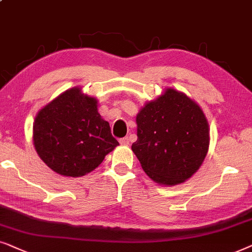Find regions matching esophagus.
Here are the masks:
<instances>
[{"label": "esophagus", "mask_w": 252, "mask_h": 252, "mask_svg": "<svg viewBox=\"0 0 252 252\" xmlns=\"http://www.w3.org/2000/svg\"><path fill=\"white\" fill-rule=\"evenodd\" d=\"M129 142H130L129 137H123V138L120 139V144H121V145H128Z\"/></svg>", "instance_id": "esophagus-1"}]
</instances>
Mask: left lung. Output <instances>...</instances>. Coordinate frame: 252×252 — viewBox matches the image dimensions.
Segmentation results:
<instances>
[{"label":"left lung","mask_w":252,"mask_h":252,"mask_svg":"<svg viewBox=\"0 0 252 252\" xmlns=\"http://www.w3.org/2000/svg\"><path fill=\"white\" fill-rule=\"evenodd\" d=\"M131 149L154 182L176 186L190 179L205 159L209 123L193 100L174 89L147 102L136 117Z\"/></svg>","instance_id":"8db88e82"}]
</instances>
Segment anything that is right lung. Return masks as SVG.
Masks as SVG:
<instances>
[{
  "label": "right lung",
  "mask_w": 252,
  "mask_h": 252,
  "mask_svg": "<svg viewBox=\"0 0 252 252\" xmlns=\"http://www.w3.org/2000/svg\"><path fill=\"white\" fill-rule=\"evenodd\" d=\"M33 143L55 173L80 177L94 170L119 145L98 113V100L79 87L66 90L36 114Z\"/></svg>",
  "instance_id": "1"
}]
</instances>
